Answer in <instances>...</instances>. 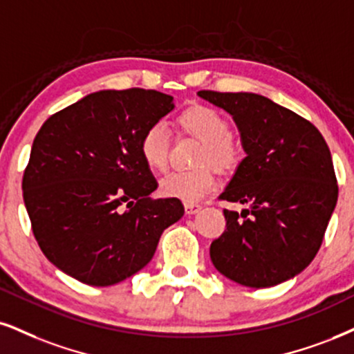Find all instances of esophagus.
Wrapping results in <instances>:
<instances>
[{"mask_svg":"<svg viewBox=\"0 0 354 354\" xmlns=\"http://www.w3.org/2000/svg\"><path fill=\"white\" fill-rule=\"evenodd\" d=\"M184 207H185V213H187V215H195V213H197V212L200 210V208H202V205L194 203V202H185Z\"/></svg>","mask_w":354,"mask_h":354,"instance_id":"esophagus-1","label":"esophagus"}]
</instances>
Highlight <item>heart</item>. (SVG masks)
<instances>
[{"label": "heart", "instance_id": "b5f03b06", "mask_svg": "<svg viewBox=\"0 0 354 354\" xmlns=\"http://www.w3.org/2000/svg\"><path fill=\"white\" fill-rule=\"evenodd\" d=\"M178 123L187 133L203 141L197 164L192 170H174L160 180L159 190L164 197L178 198L182 202H198L216 185L212 166L218 170L234 169L241 159V147L231 138L228 120L216 108L195 104L187 108L178 118ZM139 152L144 164L152 170H162L167 165L169 131L164 123H154L144 131Z\"/></svg>", "mask_w": 354, "mask_h": 354}]
</instances>
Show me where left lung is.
Instances as JSON below:
<instances>
[{
  "mask_svg": "<svg viewBox=\"0 0 354 354\" xmlns=\"http://www.w3.org/2000/svg\"><path fill=\"white\" fill-rule=\"evenodd\" d=\"M198 97L233 116L246 152L220 198L248 208L223 212L212 263L252 289L289 281L313 261L337 207L328 146L310 121L263 95L202 90Z\"/></svg>",
  "mask_w": 354,
  "mask_h": 354,
  "instance_id": "8db88e82",
  "label": "left lung"
}]
</instances>
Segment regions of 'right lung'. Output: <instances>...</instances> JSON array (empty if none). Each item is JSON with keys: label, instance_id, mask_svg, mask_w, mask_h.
<instances>
[{"label": "right lung", "instance_id": "add662e5", "mask_svg": "<svg viewBox=\"0 0 354 354\" xmlns=\"http://www.w3.org/2000/svg\"><path fill=\"white\" fill-rule=\"evenodd\" d=\"M174 106L170 95L156 90H100L42 124L23 195L34 236L55 268L106 287L149 264L184 205L151 198L157 182L139 142Z\"/></svg>", "mask_w": 354, "mask_h": 354}]
</instances>
